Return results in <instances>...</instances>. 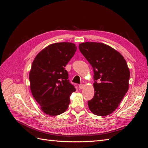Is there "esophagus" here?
Listing matches in <instances>:
<instances>
[{"label":"esophagus","instance_id":"obj_1","mask_svg":"<svg viewBox=\"0 0 148 148\" xmlns=\"http://www.w3.org/2000/svg\"><path fill=\"white\" fill-rule=\"evenodd\" d=\"M84 87V85L83 84H79V89H83Z\"/></svg>","mask_w":148,"mask_h":148}]
</instances>
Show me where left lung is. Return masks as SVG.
<instances>
[{"instance_id": "left-lung-1", "label": "left lung", "mask_w": 148, "mask_h": 148, "mask_svg": "<svg viewBox=\"0 0 148 148\" xmlns=\"http://www.w3.org/2000/svg\"><path fill=\"white\" fill-rule=\"evenodd\" d=\"M79 49L95 74V95L88 102L89 109L96 115H108L128 91L130 73L127 62L120 53L103 43L83 42Z\"/></svg>"}]
</instances>
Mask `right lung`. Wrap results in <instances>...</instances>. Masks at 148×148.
Listing matches in <instances>:
<instances>
[{
  "label": "right lung",
  "mask_w": 148,
  "mask_h": 148,
  "mask_svg": "<svg viewBox=\"0 0 148 148\" xmlns=\"http://www.w3.org/2000/svg\"><path fill=\"white\" fill-rule=\"evenodd\" d=\"M77 51L71 42L52 44L40 52L29 71L30 89L44 113L53 116L67 109L71 94L75 91L65 67Z\"/></svg>",
  "instance_id": "right-lung-1"
}]
</instances>
